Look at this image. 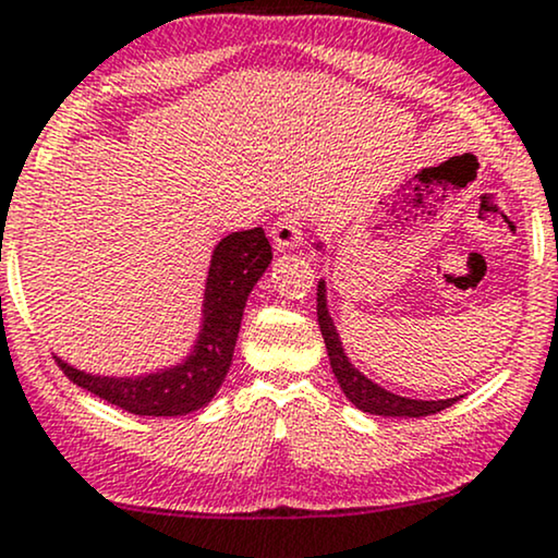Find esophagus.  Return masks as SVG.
Here are the masks:
<instances>
[{
	"label": "esophagus",
	"mask_w": 558,
	"mask_h": 558,
	"mask_svg": "<svg viewBox=\"0 0 558 558\" xmlns=\"http://www.w3.org/2000/svg\"><path fill=\"white\" fill-rule=\"evenodd\" d=\"M271 240L279 251H294L302 245V222L298 215L287 211L271 225Z\"/></svg>",
	"instance_id": "34e87169"
}]
</instances>
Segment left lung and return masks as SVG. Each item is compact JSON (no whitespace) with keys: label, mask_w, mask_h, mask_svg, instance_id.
Listing matches in <instances>:
<instances>
[{"label":"left lung","mask_w":558,"mask_h":558,"mask_svg":"<svg viewBox=\"0 0 558 558\" xmlns=\"http://www.w3.org/2000/svg\"><path fill=\"white\" fill-rule=\"evenodd\" d=\"M318 247H323L318 243ZM318 326L323 333V341H326L328 349V360H331V369L339 380L343 396L352 401L360 411H367V414L375 416H409V418H418V416H429L437 414V411L447 409L456 401H460V396L456 398H439V401H422V398H405L398 393H390L385 390L383 385H377L369 380L367 375L360 373L354 367L352 360H349L347 352H343L341 336L336 331L331 313H328V300H326V281H318Z\"/></svg>","instance_id":"left-lung-1"}]
</instances>
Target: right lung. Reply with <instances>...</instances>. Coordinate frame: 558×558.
<instances>
[{"instance_id": "1", "label": "right lung", "mask_w": 558, "mask_h": 558, "mask_svg": "<svg viewBox=\"0 0 558 558\" xmlns=\"http://www.w3.org/2000/svg\"><path fill=\"white\" fill-rule=\"evenodd\" d=\"M271 264L264 227L232 232L211 251L206 274L202 326L183 362L147 375H93L59 360L72 383L136 416H183L217 396L235 354L247 294Z\"/></svg>"}]
</instances>
